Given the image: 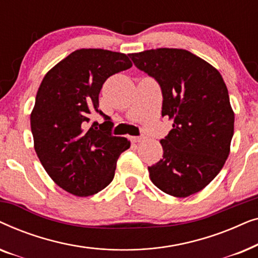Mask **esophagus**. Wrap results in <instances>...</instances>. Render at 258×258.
Instances as JSON below:
<instances>
[{
  "instance_id": "1",
  "label": "esophagus",
  "mask_w": 258,
  "mask_h": 258,
  "mask_svg": "<svg viewBox=\"0 0 258 258\" xmlns=\"http://www.w3.org/2000/svg\"><path fill=\"white\" fill-rule=\"evenodd\" d=\"M144 140H146V137H144V136H132V137H130V141H132L133 143L143 142Z\"/></svg>"
}]
</instances>
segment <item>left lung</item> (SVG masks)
Listing matches in <instances>:
<instances>
[{
    "label": "left lung",
    "instance_id": "obj_1",
    "mask_svg": "<svg viewBox=\"0 0 258 258\" xmlns=\"http://www.w3.org/2000/svg\"><path fill=\"white\" fill-rule=\"evenodd\" d=\"M129 56L160 84L162 116L172 121L160 141L163 157L148 167L151 182L175 197L201 191L223 168L234 135L235 114L220 72L184 49L157 48Z\"/></svg>",
    "mask_w": 258,
    "mask_h": 258
}]
</instances>
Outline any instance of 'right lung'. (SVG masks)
<instances>
[{
    "instance_id": "right-lung-1",
    "label": "right lung",
    "mask_w": 258,
    "mask_h": 258,
    "mask_svg": "<svg viewBox=\"0 0 258 258\" xmlns=\"http://www.w3.org/2000/svg\"><path fill=\"white\" fill-rule=\"evenodd\" d=\"M133 66L128 56L104 49H79L52 67L42 80L30 114L34 148L50 178L69 194L87 197L112 181L116 162L130 148L112 136V123L98 110V95L108 77ZM107 119L87 128L89 116Z\"/></svg>"
}]
</instances>
